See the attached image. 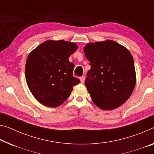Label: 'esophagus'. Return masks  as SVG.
Returning <instances> with one entry per match:
<instances>
[{
	"label": "esophagus",
	"mask_w": 154,
	"mask_h": 154,
	"mask_svg": "<svg viewBox=\"0 0 154 154\" xmlns=\"http://www.w3.org/2000/svg\"><path fill=\"white\" fill-rule=\"evenodd\" d=\"M80 82H81L82 84H84V82H85V77L82 76V77H80Z\"/></svg>",
	"instance_id": "34e87169"
}]
</instances>
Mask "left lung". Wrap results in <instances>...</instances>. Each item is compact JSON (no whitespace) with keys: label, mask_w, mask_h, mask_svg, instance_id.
<instances>
[{"label":"left lung","mask_w":154,"mask_h":154,"mask_svg":"<svg viewBox=\"0 0 154 154\" xmlns=\"http://www.w3.org/2000/svg\"><path fill=\"white\" fill-rule=\"evenodd\" d=\"M84 51L91 68L85 84L92 101L103 110H111L128 100L136 86L132 55L111 40L88 43Z\"/></svg>","instance_id":"obj_1"}]
</instances>
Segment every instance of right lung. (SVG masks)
Listing matches in <instances>:
<instances>
[{"label":"right lung","mask_w":154,"mask_h":154,"mask_svg":"<svg viewBox=\"0 0 154 154\" xmlns=\"http://www.w3.org/2000/svg\"><path fill=\"white\" fill-rule=\"evenodd\" d=\"M77 48L75 42L49 40L29 54L25 65L26 84L44 106H60L70 96L73 86L79 84V79L73 77L74 64L68 60Z\"/></svg>","instance_id":"obj_1"}]
</instances>
